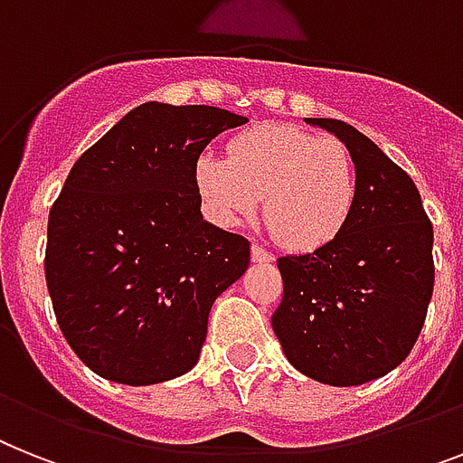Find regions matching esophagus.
I'll use <instances>...</instances> for the list:
<instances>
[{
	"instance_id": "obj_1",
	"label": "esophagus",
	"mask_w": 463,
	"mask_h": 463,
	"mask_svg": "<svg viewBox=\"0 0 463 463\" xmlns=\"http://www.w3.org/2000/svg\"><path fill=\"white\" fill-rule=\"evenodd\" d=\"M250 258H253V262H272V253L269 250H265L262 246H258V243H253L250 246Z\"/></svg>"
}]
</instances>
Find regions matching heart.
Here are the masks:
<instances>
[{
    "mask_svg": "<svg viewBox=\"0 0 463 463\" xmlns=\"http://www.w3.org/2000/svg\"><path fill=\"white\" fill-rule=\"evenodd\" d=\"M201 201L217 222L236 224L262 198L267 227L288 250L312 253L338 239L357 201L350 148L293 125H258L229 141L227 160L203 154L194 167Z\"/></svg>",
    "mask_w": 463,
    "mask_h": 463,
    "instance_id": "obj_1",
    "label": "heart"
}]
</instances>
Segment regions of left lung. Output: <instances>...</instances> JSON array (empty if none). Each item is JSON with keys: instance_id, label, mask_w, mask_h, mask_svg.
Segmentation results:
<instances>
[{"instance_id": "1", "label": "left lung", "mask_w": 463, "mask_h": 463, "mask_svg": "<svg viewBox=\"0 0 463 463\" xmlns=\"http://www.w3.org/2000/svg\"><path fill=\"white\" fill-rule=\"evenodd\" d=\"M350 148L357 201L338 239L277 260L284 298L272 328L298 372L328 385L385 376L414 347L433 296V224L419 189L369 137L305 118Z\"/></svg>"}]
</instances>
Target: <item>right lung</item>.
<instances>
[{
  "mask_svg": "<svg viewBox=\"0 0 463 463\" xmlns=\"http://www.w3.org/2000/svg\"><path fill=\"white\" fill-rule=\"evenodd\" d=\"M248 122L215 106L148 101L80 156L53 201L44 277L68 345L125 385L198 362L213 303L248 269V239L201 215L194 167Z\"/></svg>",
  "mask_w": 463,
  "mask_h": 463,
  "instance_id": "1",
  "label": "right lung"
}]
</instances>
